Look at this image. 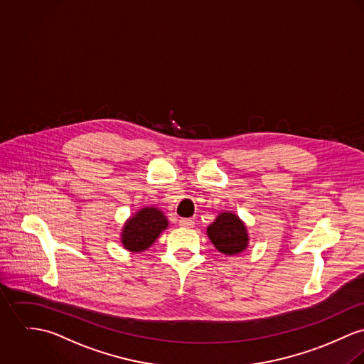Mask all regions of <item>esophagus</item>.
<instances>
[{"mask_svg": "<svg viewBox=\"0 0 364 364\" xmlns=\"http://www.w3.org/2000/svg\"><path fill=\"white\" fill-rule=\"evenodd\" d=\"M180 226H183V228H193L194 226V220L191 218H181L180 219Z\"/></svg>", "mask_w": 364, "mask_h": 364, "instance_id": "esophagus-1", "label": "esophagus"}]
</instances>
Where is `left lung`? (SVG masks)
<instances>
[{
	"label": "left lung",
	"mask_w": 364,
	"mask_h": 364,
	"mask_svg": "<svg viewBox=\"0 0 364 364\" xmlns=\"http://www.w3.org/2000/svg\"><path fill=\"white\" fill-rule=\"evenodd\" d=\"M208 237L213 245L226 255L239 254L247 247V230L235 213H220L206 229Z\"/></svg>",
	"instance_id": "1"
}]
</instances>
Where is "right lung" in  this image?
<instances>
[{"mask_svg":"<svg viewBox=\"0 0 364 364\" xmlns=\"http://www.w3.org/2000/svg\"><path fill=\"white\" fill-rule=\"evenodd\" d=\"M167 228V219L156 208H144L124 226L122 242L127 250L144 251L149 248Z\"/></svg>","mask_w":364,"mask_h":364,"instance_id":"add662e5","label":"right lung"}]
</instances>
